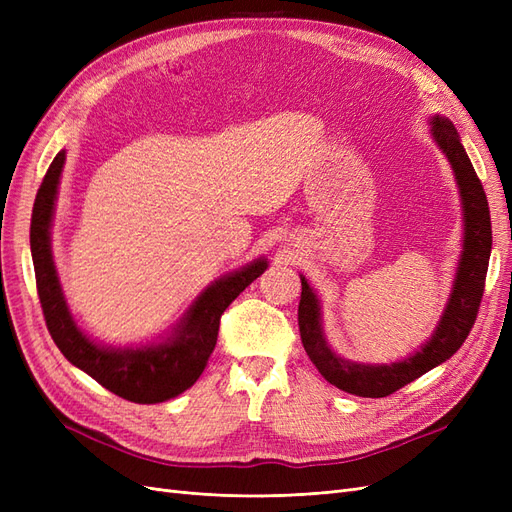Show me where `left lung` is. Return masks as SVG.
Here are the masks:
<instances>
[{
  "label": "left lung",
  "instance_id": "obj_1",
  "mask_svg": "<svg viewBox=\"0 0 512 512\" xmlns=\"http://www.w3.org/2000/svg\"><path fill=\"white\" fill-rule=\"evenodd\" d=\"M431 136L444 151L453 166L463 205V252L457 265V275L444 314L429 342L412 356L397 363H354L335 354L322 333L320 301L301 275V303H299V331L301 342L316 369L337 389L359 397H386L412 380L421 378L429 369L438 367L461 348L483 299L485 277L491 254V218L483 183L468 158L453 121L436 115L431 121Z\"/></svg>",
  "mask_w": 512,
  "mask_h": 512
}]
</instances>
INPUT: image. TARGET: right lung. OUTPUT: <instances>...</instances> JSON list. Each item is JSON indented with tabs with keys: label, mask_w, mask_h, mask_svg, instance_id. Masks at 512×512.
Wrapping results in <instances>:
<instances>
[{
	"label": "right lung",
	"mask_w": 512,
	"mask_h": 512,
	"mask_svg": "<svg viewBox=\"0 0 512 512\" xmlns=\"http://www.w3.org/2000/svg\"><path fill=\"white\" fill-rule=\"evenodd\" d=\"M64 162L66 151L61 149L42 179L32 211V228H29L36 286L46 327L61 354L111 393L134 404H160L173 399L188 391L203 374L218 342L224 309L258 275L267 271V258H258L207 286L160 344L113 348L91 342L76 327L70 314L51 252V224Z\"/></svg>",
	"instance_id": "add662e5"
}]
</instances>
